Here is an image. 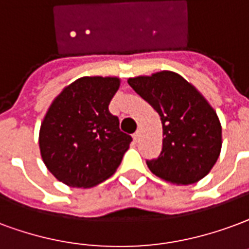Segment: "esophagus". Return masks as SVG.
Masks as SVG:
<instances>
[{
	"mask_svg": "<svg viewBox=\"0 0 249 249\" xmlns=\"http://www.w3.org/2000/svg\"><path fill=\"white\" fill-rule=\"evenodd\" d=\"M133 139H134V141H139V139H140V132H136V133L133 134Z\"/></svg>",
	"mask_w": 249,
	"mask_h": 249,
	"instance_id": "esophagus-1",
	"label": "esophagus"
}]
</instances>
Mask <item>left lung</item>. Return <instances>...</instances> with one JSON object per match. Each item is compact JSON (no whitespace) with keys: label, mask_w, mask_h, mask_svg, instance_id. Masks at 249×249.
I'll return each mask as SVG.
<instances>
[{"label":"left lung","mask_w":249,"mask_h":249,"mask_svg":"<svg viewBox=\"0 0 249 249\" xmlns=\"http://www.w3.org/2000/svg\"><path fill=\"white\" fill-rule=\"evenodd\" d=\"M161 117L162 150L146 165L153 174L177 185H190L209 174L222 149L216 112L190 83L170 71L128 80Z\"/></svg>","instance_id":"left-lung-1"}]
</instances>
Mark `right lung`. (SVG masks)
<instances>
[{
	"mask_svg": "<svg viewBox=\"0 0 249 249\" xmlns=\"http://www.w3.org/2000/svg\"><path fill=\"white\" fill-rule=\"evenodd\" d=\"M119 87L117 78L84 76L53 101L40 125L39 148L56 179L71 187H92L119 167L132 142L108 109Z\"/></svg>",
	"mask_w": 249,
	"mask_h": 249,
	"instance_id": "right-lung-1",
	"label": "right lung"
}]
</instances>
